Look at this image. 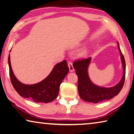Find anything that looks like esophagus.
<instances>
[{
  "label": "esophagus",
  "instance_id": "34e87169",
  "mask_svg": "<svg viewBox=\"0 0 134 134\" xmlns=\"http://www.w3.org/2000/svg\"><path fill=\"white\" fill-rule=\"evenodd\" d=\"M68 66H69V71L70 72H72L74 71V68L73 65H72V62H69L68 63Z\"/></svg>",
  "mask_w": 134,
  "mask_h": 134
}]
</instances>
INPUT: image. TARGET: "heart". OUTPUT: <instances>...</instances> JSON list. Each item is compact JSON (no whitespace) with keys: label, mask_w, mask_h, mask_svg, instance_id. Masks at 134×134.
I'll list each match as a JSON object with an SVG mask.
<instances>
[{"label":"heart","mask_w":134,"mask_h":134,"mask_svg":"<svg viewBox=\"0 0 134 134\" xmlns=\"http://www.w3.org/2000/svg\"><path fill=\"white\" fill-rule=\"evenodd\" d=\"M87 50H86V49H84V50L82 51L80 53H79V56H81V57H84V56H86V55H87Z\"/></svg>","instance_id":"obj_1"}]
</instances>
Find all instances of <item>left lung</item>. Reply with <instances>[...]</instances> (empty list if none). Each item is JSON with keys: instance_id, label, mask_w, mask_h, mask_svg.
Returning a JSON list of instances; mask_svg holds the SVG:
<instances>
[{"instance_id": "8db88e82", "label": "left lung", "mask_w": 134, "mask_h": 134, "mask_svg": "<svg viewBox=\"0 0 134 134\" xmlns=\"http://www.w3.org/2000/svg\"><path fill=\"white\" fill-rule=\"evenodd\" d=\"M118 50L120 53L123 74L120 81L116 85L106 88L95 85L91 81L88 74V68L91 62V58L74 62L73 66L76 69L78 77V88L80 97L86 102L97 104L103 100H109L115 97L120 92L124 85L125 77V61L118 42Z\"/></svg>"}]
</instances>
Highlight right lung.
<instances>
[{
	"mask_svg": "<svg viewBox=\"0 0 134 134\" xmlns=\"http://www.w3.org/2000/svg\"><path fill=\"white\" fill-rule=\"evenodd\" d=\"M8 64L11 82L16 92L21 97L32 99L36 102L48 103L55 100L59 92L60 84L69 71L66 60H64L55 65L52 71L43 81L32 85H27L18 81L14 75L11 66L10 54Z\"/></svg>",
	"mask_w": 134,
	"mask_h": 134,
	"instance_id": "obj_1",
	"label": "right lung"
}]
</instances>
